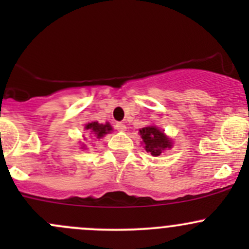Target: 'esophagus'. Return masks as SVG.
<instances>
[{
	"label": "esophagus",
	"instance_id": "esophagus-1",
	"mask_svg": "<svg viewBox=\"0 0 249 249\" xmlns=\"http://www.w3.org/2000/svg\"><path fill=\"white\" fill-rule=\"evenodd\" d=\"M115 129H117L118 131H125V130H126V126H125L123 123H117V124H115Z\"/></svg>",
	"mask_w": 249,
	"mask_h": 249
}]
</instances>
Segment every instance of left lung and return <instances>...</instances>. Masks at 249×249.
I'll list each match as a JSON object with an SVG mask.
<instances>
[{"instance_id": "1", "label": "left lung", "mask_w": 249, "mask_h": 249, "mask_svg": "<svg viewBox=\"0 0 249 249\" xmlns=\"http://www.w3.org/2000/svg\"><path fill=\"white\" fill-rule=\"evenodd\" d=\"M141 137L144 142V148L148 153L153 157H158L161 154L166 148H171V142L164 135V132L160 131L155 126H147L140 130Z\"/></svg>"}]
</instances>
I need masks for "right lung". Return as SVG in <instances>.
I'll use <instances>...</instances> for the list:
<instances>
[{"label":"right lung","instance_id":"obj_1","mask_svg":"<svg viewBox=\"0 0 249 249\" xmlns=\"http://www.w3.org/2000/svg\"><path fill=\"white\" fill-rule=\"evenodd\" d=\"M85 130H89L91 134H94L95 137L101 139V137H104L105 135L108 134L110 130H112V127H110L108 123L104 125V124H99L97 122H92V123H89L88 125H85Z\"/></svg>","mask_w":249,"mask_h":249}]
</instances>
